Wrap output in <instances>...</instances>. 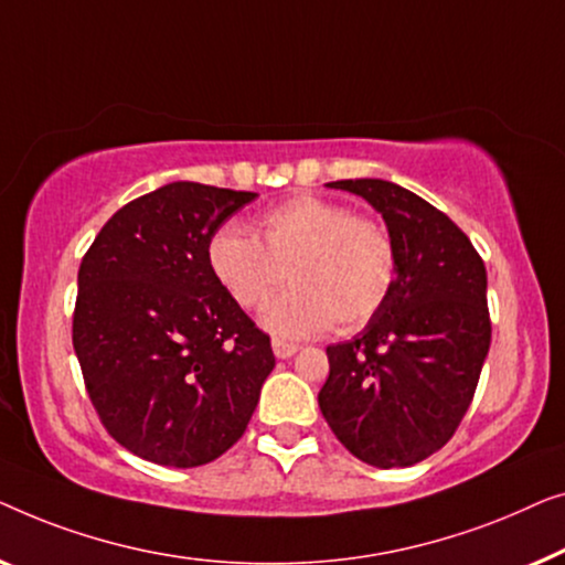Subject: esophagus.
<instances>
[{
  "label": "esophagus",
  "instance_id": "obj_1",
  "mask_svg": "<svg viewBox=\"0 0 565 565\" xmlns=\"http://www.w3.org/2000/svg\"><path fill=\"white\" fill-rule=\"evenodd\" d=\"M271 348H274V355H276V359H291V355L299 351V345L286 343V340H279V338H274V340H271Z\"/></svg>",
  "mask_w": 565,
  "mask_h": 565
}]
</instances>
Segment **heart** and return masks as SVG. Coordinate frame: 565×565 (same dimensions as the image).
I'll use <instances>...</instances> for the list:
<instances>
[{
	"label": "heart",
	"instance_id": "obj_1",
	"mask_svg": "<svg viewBox=\"0 0 565 565\" xmlns=\"http://www.w3.org/2000/svg\"><path fill=\"white\" fill-rule=\"evenodd\" d=\"M258 237L237 225L212 235L206 258L225 291L245 309L268 301L264 322L279 335L307 338L355 330L379 315L396 281V248L388 230L369 214L315 194L291 196L256 220Z\"/></svg>",
	"mask_w": 565,
	"mask_h": 565
}]
</instances>
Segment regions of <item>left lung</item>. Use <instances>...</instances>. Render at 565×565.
<instances>
[{"instance_id": "8db88e82", "label": "left lung", "mask_w": 565, "mask_h": 565, "mask_svg": "<svg viewBox=\"0 0 565 565\" xmlns=\"http://www.w3.org/2000/svg\"><path fill=\"white\" fill-rule=\"evenodd\" d=\"M363 196L396 248L392 297L361 335L328 348L320 409L335 438L376 468L415 466L458 430L491 343L487 268L468 235L384 179L328 184Z\"/></svg>"}]
</instances>
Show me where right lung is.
Instances as JSON below:
<instances>
[{"mask_svg": "<svg viewBox=\"0 0 565 565\" xmlns=\"http://www.w3.org/2000/svg\"><path fill=\"white\" fill-rule=\"evenodd\" d=\"M253 200L173 181L117 210L78 266L86 392L105 430L158 466H204L233 448L276 365L271 338L206 258L222 222Z\"/></svg>", "mask_w": 565, "mask_h": 565, "instance_id": "obj_1", "label": "right lung"}]
</instances>
